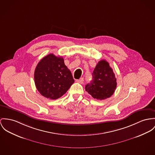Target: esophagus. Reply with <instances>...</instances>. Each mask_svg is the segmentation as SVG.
Returning <instances> with one entry per match:
<instances>
[{
	"label": "esophagus",
	"mask_w": 155,
	"mask_h": 155,
	"mask_svg": "<svg viewBox=\"0 0 155 155\" xmlns=\"http://www.w3.org/2000/svg\"><path fill=\"white\" fill-rule=\"evenodd\" d=\"M77 82L80 84H83L84 82V78H80L79 80H77Z\"/></svg>",
	"instance_id": "esophagus-1"
}]
</instances>
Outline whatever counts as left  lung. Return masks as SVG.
<instances>
[{
    "label": "left lung",
    "instance_id": "1",
    "mask_svg": "<svg viewBox=\"0 0 155 155\" xmlns=\"http://www.w3.org/2000/svg\"><path fill=\"white\" fill-rule=\"evenodd\" d=\"M93 80L85 85V91L97 100H104L113 94L117 87L113 69L106 60L98 62L93 72Z\"/></svg>",
    "mask_w": 155,
    "mask_h": 155
}]
</instances>
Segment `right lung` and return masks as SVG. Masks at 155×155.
<instances>
[{"label":"right lung","mask_w":155,"mask_h":155,"mask_svg":"<svg viewBox=\"0 0 155 155\" xmlns=\"http://www.w3.org/2000/svg\"><path fill=\"white\" fill-rule=\"evenodd\" d=\"M36 87L40 94L56 100L66 93L74 83L62 57L50 54L38 64L34 72Z\"/></svg>","instance_id":"add662e5"}]
</instances>
